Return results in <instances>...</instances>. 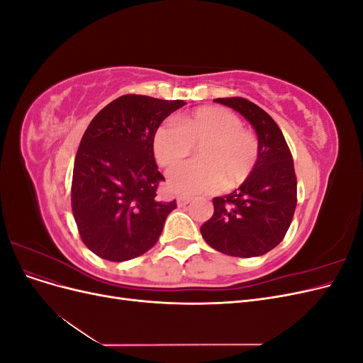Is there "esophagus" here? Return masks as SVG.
<instances>
[{
    "instance_id": "34e87169",
    "label": "esophagus",
    "mask_w": 363,
    "mask_h": 363,
    "mask_svg": "<svg viewBox=\"0 0 363 363\" xmlns=\"http://www.w3.org/2000/svg\"><path fill=\"white\" fill-rule=\"evenodd\" d=\"M192 200L194 199H192L191 195H179L177 196V204L179 206H186V204H189Z\"/></svg>"
}]
</instances>
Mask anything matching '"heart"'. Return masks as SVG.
Returning a JSON list of instances; mask_svg holds the SVG:
<instances>
[{"instance_id": "obj_1", "label": "heart", "mask_w": 363, "mask_h": 363, "mask_svg": "<svg viewBox=\"0 0 363 363\" xmlns=\"http://www.w3.org/2000/svg\"><path fill=\"white\" fill-rule=\"evenodd\" d=\"M202 144L199 161L178 162ZM152 150L162 167H171L168 183L183 194H204L221 188L235 189L255 169L259 140L242 128V121L223 107H200L183 115L179 124H162L152 138Z\"/></svg>"}]
</instances>
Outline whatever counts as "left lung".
I'll return each instance as SVG.
<instances>
[{"label": "left lung", "instance_id": "left-lung-1", "mask_svg": "<svg viewBox=\"0 0 363 363\" xmlns=\"http://www.w3.org/2000/svg\"><path fill=\"white\" fill-rule=\"evenodd\" d=\"M244 115L259 139V159L250 177L225 196L213 199V215L201 225L206 242L233 257H256L277 247L292 223L296 177L281 130L263 108L245 98H216Z\"/></svg>", "mask_w": 363, "mask_h": 363}]
</instances>
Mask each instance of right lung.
Returning a JSON list of instances; mask_svg holds the SVG:
<instances>
[{"instance_id":"right-lung-1","label":"right lung","mask_w":363,"mask_h":363,"mask_svg":"<svg viewBox=\"0 0 363 363\" xmlns=\"http://www.w3.org/2000/svg\"><path fill=\"white\" fill-rule=\"evenodd\" d=\"M186 103L123 95L96 113L77 151L72 215L83 244L98 257L124 262L155 247L175 200L160 201L152 138Z\"/></svg>"}]
</instances>
